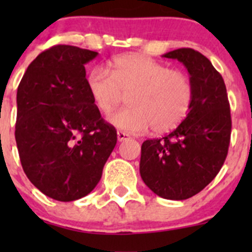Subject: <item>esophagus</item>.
I'll return each instance as SVG.
<instances>
[{
  "mask_svg": "<svg viewBox=\"0 0 252 252\" xmlns=\"http://www.w3.org/2000/svg\"><path fill=\"white\" fill-rule=\"evenodd\" d=\"M117 139H118L119 142L126 141L129 139V135L126 133H124V131H117Z\"/></svg>",
  "mask_w": 252,
  "mask_h": 252,
  "instance_id": "obj_1",
  "label": "esophagus"
}]
</instances>
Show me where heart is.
Listing matches in <instances>:
<instances>
[{
    "mask_svg": "<svg viewBox=\"0 0 252 252\" xmlns=\"http://www.w3.org/2000/svg\"><path fill=\"white\" fill-rule=\"evenodd\" d=\"M108 68H93L85 83L101 113H110L121 101L122 93L128 94V107L107 118L117 129L142 134L151 126L157 134L168 133L189 113L194 88L185 73L136 53L113 58Z\"/></svg>",
    "mask_w": 252,
    "mask_h": 252,
    "instance_id": "1",
    "label": "heart"
}]
</instances>
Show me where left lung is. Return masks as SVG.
<instances>
[{"label":"left lung","instance_id":"8db88e82","mask_svg":"<svg viewBox=\"0 0 252 252\" xmlns=\"http://www.w3.org/2000/svg\"><path fill=\"white\" fill-rule=\"evenodd\" d=\"M162 57L178 60L194 88L184 121L162 139L142 142L140 175L150 190L168 200H187L207 187L225 161L232 119L222 75L204 55L178 48Z\"/></svg>","mask_w":252,"mask_h":252}]
</instances>
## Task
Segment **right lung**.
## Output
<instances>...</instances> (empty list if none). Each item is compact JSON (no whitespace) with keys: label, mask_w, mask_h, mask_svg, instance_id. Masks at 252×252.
Masks as SVG:
<instances>
[{"label":"right lung","mask_w":252,"mask_h":252,"mask_svg":"<svg viewBox=\"0 0 252 252\" xmlns=\"http://www.w3.org/2000/svg\"><path fill=\"white\" fill-rule=\"evenodd\" d=\"M98 53L57 45L29 64L17 90L16 141L30 182L57 201L86 196L117 144L86 89L85 64Z\"/></svg>","instance_id":"obj_1"}]
</instances>
